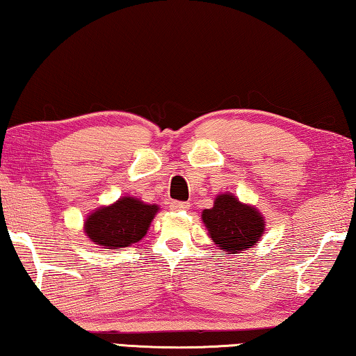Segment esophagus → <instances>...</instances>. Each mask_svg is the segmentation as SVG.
Returning <instances> with one entry per match:
<instances>
[{"mask_svg":"<svg viewBox=\"0 0 356 356\" xmlns=\"http://www.w3.org/2000/svg\"><path fill=\"white\" fill-rule=\"evenodd\" d=\"M189 207L191 204L188 202H172L170 203V208L173 211H186V209H189Z\"/></svg>","mask_w":356,"mask_h":356,"instance_id":"esophagus-1","label":"esophagus"}]
</instances>
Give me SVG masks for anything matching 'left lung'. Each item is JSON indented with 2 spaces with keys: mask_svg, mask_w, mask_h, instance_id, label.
Listing matches in <instances>:
<instances>
[{
  "mask_svg": "<svg viewBox=\"0 0 356 356\" xmlns=\"http://www.w3.org/2000/svg\"><path fill=\"white\" fill-rule=\"evenodd\" d=\"M202 219L211 239L229 253H241L258 244L264 232V219L257 209L242 204L232 194L216 198L214 207L204 209Z\"/></svg>",
  "mask_w": 356,
  "mask_h": 356,
  "instance_id": "obj_1",
  "label": "left lung"
}]
</instances>
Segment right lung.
Instances as JSON below:
<instances>
[{"instance_id":"1","label":"right lung","mask_w":356,"mask_h":356,"mask_svg":"<svg viewBox=\"0 0 356 356\" xmlns=\"http://www.w3.org/2000/svg\"><path fill=\"white\" fill-rule=\"evenodd\" d=\"M156 213V204H145L137 198L123 197L111 207L99 208L90 214L84 229L95 244L120 250L139 242L147 234Z\"/></svg>"}]
</instances>
